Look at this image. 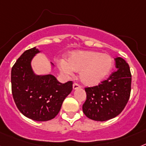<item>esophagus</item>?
I'll use <instances>...</instances> for the list:
<instances>
[{"instance_id":"esophagus-1","label":"esophagus","mask_w":146,"mask_h":146,"mask_svg":"<svg viewBox=\"0 0 146 146\" xmlns=\"http://www.w3.org/2000/svg\"><path fill=\"white\" fill-rule=\"evenodd\" d=\"M81 87L79 86V84H76V83H74V84H73V90H77V89H79Z\"/></svg>"}]
</instances>
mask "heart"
Instances as JSON below:
<instances>
[{
    "label": "heart",
    "mask_w": 146,
    "mask_h": 146,
    "mask_svg": "<svg viewBox=\"0 0 146 146\" xmlns=\"http://www.w3.org/2000/svg\"><path fill=\"white\" fill-rule=\"evenodd\" d=\"M113 58L107 53L96 51L76 50L67 57V62L61 60L58 67L65 75L79 71L81 82L88 86H95L105 80L113 67Z\"/></svg>",
    "instance_id": "b5f03b06"
}]
</instances>
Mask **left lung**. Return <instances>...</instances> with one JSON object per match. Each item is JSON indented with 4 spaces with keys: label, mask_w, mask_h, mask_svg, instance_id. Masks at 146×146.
Returning a JSON list of instances; mask_svg holds the SVG:
<instances>
[{
    "label": "left lung",
    "mask_w": 146,
    "mask_h": 146,
    "mask_svg": "<svg viewBox=\"0 0 146 146\" xmlns=\"http://www.w3.org/2000/svg\"><path fill=\"white\" fill-rule=\"evenodd\" d=\"M117 70L100 85L86 88L87 100L82 111L95 121H107L118 116L125 108L131 94V74L123 58H115Z\"/></svg>",
    "instance_id": "obj_1"
}]
</instances>
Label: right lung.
Returning <instances> with one entry per match:
<instances>
[{"label": "right lung", "mask_w": 146, "mask_h": 146, "mask_svg": "<svg viewBox=\"0 0 146 146\" xmlns=\"http://www.w3.org/2000/svg\"><path fill=\"white\" fill-rule=\"evenodd\" d=\"M41 50H26L12 68V92L17 108L27 118L43 122L58 113L63 101L73 90V82L60 83L51 74H36L32 61ZM54 68V64L50 62Z\"/></svg>", "instance_id": "add662e5"}]
</instances>
